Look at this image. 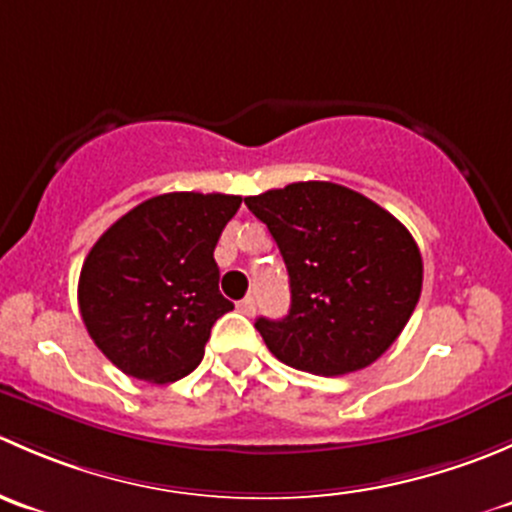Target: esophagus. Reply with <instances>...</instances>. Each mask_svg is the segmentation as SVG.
Masks as SVG:
<instances>
[{
    "mask_svg": "<svg viewBox=\"0 0 512 512\" xmlns=\"http://www.w3.org/2000/svg\"><path fill=\"white\" fill-rule=\"evenodd\" d=\"M237 309H240L242 314H247V317H252V314H255V309H257L255 297H245L240 304H237Z\"/></svg>",
    "mask_w": 512,
    "mask_h": 512,
    "instance_id": "obj_1",
    "label": "esophagus"
}]
</instances>
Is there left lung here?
Here are the masks:
<instances>
[{
	"instance_id": "left-lung-1",
	"label": "left lung",
	"mask_w": 512,
	"mask_h": 512,
	"mask_svg": "<svg viewBox=\"0 0 512 512\" xmlns=\"http://www.w3.org/2000/svg\"><path fill=\"white\" fill-rule=\"evenodd\" d=\"M287 265L292 307L255 322L267 349L294 369L342 376L374 364L421 297L423 260L399 220L327 180L245 198Z\"/></svg>"
}]
</instances>
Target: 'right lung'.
<instances>
[{"label":"right lung","instance_id":"obj_1","mask_svg":"<svg viewBox=\"0 0 512 512\" xmlns=\"http://www.w3.org/2000/svg\"><path fill=\"white\" fill-rule=\"evenodd\" d=\"M240 195L165 193L128 210L86 255L79 309L123 374L151 384L188 376L230 312L213 252Z\"/></svg>","mask_w":512,"mask_h":512}]
</instances>
